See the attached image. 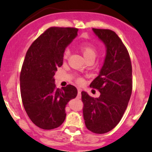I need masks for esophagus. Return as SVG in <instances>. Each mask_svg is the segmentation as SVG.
<instances>
[{
  "label": "esophagus",
  "mask_w": 152,
  "mask_h": 152,
  "mask_svg": "<svg viewBox=\"0 0 152 152\" xmlns=\"http://www.w3.org/2000/svg\"><path fill=\"white\" fill-rule=\"evenodd\" d=\"M82 89L78 88V95H77V98L78 99H81L82 98Z\"/></svg>",
  "instance_id": "34e87169"
}]
</instances>
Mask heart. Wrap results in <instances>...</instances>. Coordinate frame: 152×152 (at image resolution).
I'll list each match as a JSON object with an SVG mask.
<instances>
[{
  "instance_id": "b5f03b06",
  "label": "heart",
  "mask_w": 152,
  "mask_h": 152,
  "mask_svg": "<svg viewBox=\"0 0 152 152\" xmlns=\"http://www.w3.org/2000/svg\"><path fill=\"white\" fill-rule=\"evenodd\" d=\"M80 50L82 51V54H83L84 57L86 59H88L90 57H96V48L93 46V45L89 43H85L82 44L80 45ZM69 54H70V50L68 48L65 49V51H64V58L67 59L68 57ZM78 83L81 84L83 82V80L82 79H77Z\"/></svg>"
}]
</instances>
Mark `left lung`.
Listing matches in <instances>:
<instances>
[{
	"mask_svg": "<svg viewBox=\"0 0 152 152\" xmlns=\"http://www.w3.org/2000/svg\"><path fill=\"white\" fill-rule=\"evenodd\" d=\"M106 48V56L99 76L90 87L100 92L99 98L82 92L83 115L87 129L104 134L117 126L123 117L132 90L131 59L126 48L114 31L93 28Z\"/></svg>",
	"mask_w": 152,
	"mask_h": 152,
	"instance_id": "1",
	"label": "left lung"
}]
</instances>
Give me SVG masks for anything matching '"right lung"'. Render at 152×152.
I'll return each mask as SVG.
<instances>
[{"mask_svg":"<svg viewBox=\"0 0 152 152\" xmlns=\"http://www.w3.org/2000/svg\"><path fill=\"white\" fill-rule=\"evenodd\" d=\"M77 32L73 28H49L26 55L20 77L23 104L31 121L43 129H53L63 123L66 105L77 96V89L71 85L56 88L54 79L63 64L64 51Z\"/></svg>","mask_w":152,"mask_h":152,"instance_id":"1","label":"right lung"}]
</instances>
